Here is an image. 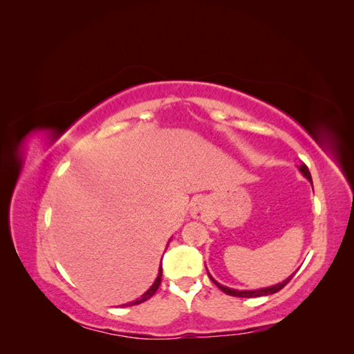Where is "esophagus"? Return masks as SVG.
Returning a JSON list of instances; mask_svg holds the SVG:
<instances>
[{
	"mask_svg": "<svg viewBox=\"0 0 354 354\" xmlns=\"http://www.w3.org/2000/svg\"><path fill=\"white\" fill-rule=\"evenodd\" d=\"M205 211H207V207L202 201H196L194 202V205H192V214H194V217H198V218L203 217L205 216Z\"/></svg>",
	"mask_w": 354,
	"mask_h": 354,
	"instance_id": "1",
	"label": "esophagus"
}]
</instances>
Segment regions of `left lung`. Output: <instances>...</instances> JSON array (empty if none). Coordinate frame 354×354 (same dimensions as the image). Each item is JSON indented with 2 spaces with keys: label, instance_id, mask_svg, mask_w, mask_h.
Segmentation results:
<instances>
[{
  "label": "left lung",
  "instance_id": "obj_1",
  "mask_svg": "<svg viewBox=\"0 0 354 354\" xmlns=\"http://www.w3.org/2000/svg\"><path fill=\"white\" fill-rule=\"evenodd\" d=\"M299 171H301V173L310 180V183H312V176H310V171H308V168H307V165L306 164H303V165H299ZM294 276V274H292ZM292 276L291 277H288L286 281H283L282 283H277V285H274V286H270V288H263V289H257V291H238V289H232V288H227V286H223V285H220L218 282H216L211 277V281L216 283L223 292H226L227 295H232V297H242V298H252V297H263V295H270V294H276V292H279L281 289L292 279Z\"/></svg>",
  "mask_w": 354,
  "mask_h": 354
}]
</instances>
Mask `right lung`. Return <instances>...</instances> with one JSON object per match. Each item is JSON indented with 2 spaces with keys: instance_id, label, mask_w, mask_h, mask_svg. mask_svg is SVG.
<instances>
[{
  "instance_id": "right-lung-1",
  "label": "right lung",
  "mask_w": 354,
  "mask_h": 354,
  "mask_svg": "<svg viewBox=\"0 0 354 354\" xmlns=\"http://www.w3.org/2000/svg\"><path fill=\"white\" fill-rule=\"evenodd\" d=\"M160 277H162V266H159V273H158V277H156V281H155V283L149 288V291L147 292H145L140 298H137L136 301H131V303H128V304H124V306H136V304H142V303H145L146 299H149L151 298L156 291H158V288H159V285H160Z\"/></svg>"
}]
</instances>
